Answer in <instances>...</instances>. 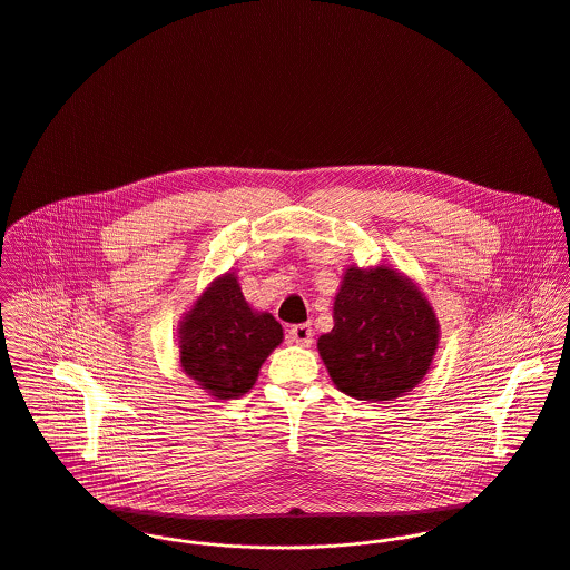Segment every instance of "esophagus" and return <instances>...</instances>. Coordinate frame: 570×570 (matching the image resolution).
Masks as SVG:
<instances>
[{"instance_id":"1","label":"esophagus","mask_w":570,"mask_h":570,"mask_svg":"<svg viewBox=\"0 0 570 570\" xmlns=\"http://www.w3.org/2000/svg\"><path fill=\"white\" fill-rule=\"evenodd\" d=\"M288 336L295 345H302V347H308L313 343V336H315V330L311 323H297L288 330Z\"/></svg>"}]
</instances>
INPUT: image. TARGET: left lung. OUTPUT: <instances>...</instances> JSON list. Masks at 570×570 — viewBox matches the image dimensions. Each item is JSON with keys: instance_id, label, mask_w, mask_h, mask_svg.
Returning <instances> with one entry per match:
<instances>
[{"instance_id": "8db88e82", "label": "left lung", "mask_w": 570, "mask_h": 570, "mask_svg": "<svg viewBox=\"0 0 570 570\" xmlns=\"http://www.w3.org/2000/svg\"><path fill=\"white\" fill-rule=\"evenodd\" d=\"M438 341L435 313L413 282L386 266H352L334 299V327L316 345L343 393L380 402L426 376Z\"/></svg>"}]
</instances>
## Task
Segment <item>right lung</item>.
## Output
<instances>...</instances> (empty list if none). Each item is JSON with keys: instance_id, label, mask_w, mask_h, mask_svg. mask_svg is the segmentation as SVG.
Here are the masks:
<instances>
[{"instance_id": "add662e5", "label": "right lung", "mask_w": 570, "mask_h": 570, "mask_svg": "<svg viewBox=\"0 0 570 570\" xmlns=\"http://www.w3.org/2000/svg\"><path fill=\"white\" fill-rule=\"evenodd\" d=\"M282 325L254 313L236 275L216 279L181 325V367L218 400L240 397L254 386L262 363L282 343Z\"/></svg>"}]
</instances>
